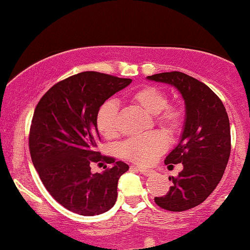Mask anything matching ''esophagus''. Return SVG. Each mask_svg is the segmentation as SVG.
I'll list each match as a JSON object with an SVG mask.
<instances>
[{
	"instance_id": "1",
	"label": "esophagus",
	"mask_w": 250,
	"mask_h": 250,
	"mask_svg": "<svg viewBox=\"0 0 250 250\" xmlns=\"http://www.w3.org/2000/svg\"><path fill=\"white\" fill-rule=\"evenodd\" d=\"M136 167V169L138 170V171L141 172L142 175H145V176H152L153 174H154V170H149V169H145V167Z\"/></svg>"
}]
</instances>
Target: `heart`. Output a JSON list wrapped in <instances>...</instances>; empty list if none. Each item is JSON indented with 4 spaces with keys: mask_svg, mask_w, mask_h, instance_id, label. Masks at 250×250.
I'll return each mask as SVG.
<instances>
[{
    "mask_svg": "<svg viewBox=\"0 0 250 250\" xmlns=\"http://www.w3.org/2000/svg\"><path fill=\"white\" fill-rule=\"evenodd\" d=\"M130 101L149 115H154V122L169 133H175L182 124V113L176 107H167V97L162 90L146 86L135 91ZM98 131L105 138L118 135V103L107 101L97 112ZM167 148V138L160 131H152L145 135L125 141L120 147L122 155L140 165L154 162Z\"/></svg>",
    "mask_w": 250,
    "mask_h": 250,
    "instance_id": "1",
    "label": "heart"
}]
</instances>
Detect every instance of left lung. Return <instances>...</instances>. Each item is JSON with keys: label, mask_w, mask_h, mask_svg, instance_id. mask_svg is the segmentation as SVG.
I'll list each match as a JSON object with an SVG mask.
<instances>
[{"label": "left lung", "mask_w": 250, "mask_h": 250, "mask_svg": "<svg viewBox=\"0 0 250 250\" xmlns=\"http://www.w3.org/2000/svg\"><path fill=\"white\" fill-rule=\"evenodd\" d=\"M148 80L171 85L185 102V124L176 147L165 164L182 163L177 177H169V192L154 201L160 208L185 211L203 203L221 180L231 153V132L221 100L197 79L180 73L154 74Z\"/></svg>", "instance_id": "left-lung-1"}]
</instances>
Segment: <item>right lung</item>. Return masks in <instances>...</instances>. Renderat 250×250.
I'll return each instance as SVG.
<instances>
[{
  "label": "right lung",
  "instance_id": "right-lung-1",
  "mask_svg": "<svg viewBox=\"0 0 250 250\" xmlns=\"http://www.w3.org/2000/svg\"><path fill=\"white\" fill-rule=\"evenodd\" d=\"M131 81L83 71L52 86L36 105L29 136L31 160L49 194L75 214H103L117 202L118 181L128 165L103 158L112 167L93 174L90 164L101 160L98 109Z\"/></svg>",
  "mask_w": 250,
  "mask_h": 250
}]
</instances>
